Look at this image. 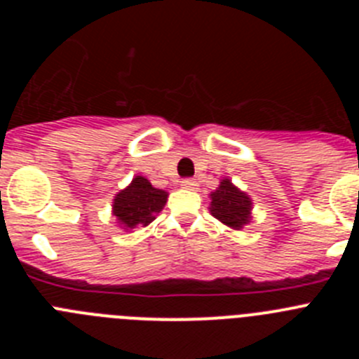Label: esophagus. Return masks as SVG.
Here are the masks:
<instances>
[{
  "instance_id": "34e87169",
  "label": "esophagus",
  "mask_w": 359,
  "mask_h": 359,
  "mask_svg": "<svg viewBox=\"0 0 359 359\" xmlns=\"http://www.w3.org/2000/svg\"><path fill=\"white\" fill-rule=\"evenodd\" d=\"M182 189L194 190V189H198V183H196L194 180H183V182H182Z\"/></svg>"
}]
</instances>
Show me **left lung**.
Instances as JSON below:
<instances>
[{"label":"left lung","instance_id":"left-lung-1","mask_svg":"<svg viewBox=\"0 0 359 359\" xmlns=\"http://www.w3.org/2000/svg\"><path fill=\"white\" fill-rule=\"evenodd\" d=\"M208 210L231 230H243L246 224L252 223L253 201L244 190L231 183L230 177H223L210 194Z\"/></svg>","mask_w":359,"mask_h":359}]
</instances>
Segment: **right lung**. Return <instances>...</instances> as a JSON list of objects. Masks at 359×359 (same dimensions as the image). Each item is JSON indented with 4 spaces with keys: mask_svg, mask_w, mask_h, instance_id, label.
I'll return each mask as SVG.
<instances>
[{
    "mask_svg": "<svg viewBox=\"0 0 359 359\" xmlns=\"http://www.w3.org/2000/svg\"><path fill=\"white\" fill-rule=\"evenodd\" d=\"M169 192L152 187L144 176H135L126 189L116 192L111 214L122 230L131 231L138 224L147 226L163 210Z\"/></svg>",
    "mask_w": 359,
    "mask_h": 359,
    "instance_id": "right-lung-1",
    "label": "right lung"
}]
</instances>
